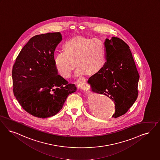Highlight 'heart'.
Returning <instances> with one entry per match:
<instances>
[{
  "mask_svg": "<svg viewBox=\"0 0 160 160\" xmlns=\"http://www.w3.org/2000/svg\"><path fill=\"white\" fill-rule=\"evenodd\" d=\"M105 61L106 48L102 40L77 36L65 42L64 51L56 54L54 65L60 76L68 78L76 63L77 75H93L102 68Z\"/></svg>",
  "mask_w": 160,
  "mask_h": 160,
  "instance_id": "b5f03b06",
  "label": "heart"
}]
</instances>
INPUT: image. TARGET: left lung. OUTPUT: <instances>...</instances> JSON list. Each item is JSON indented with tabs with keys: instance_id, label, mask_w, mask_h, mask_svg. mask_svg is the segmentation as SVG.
<instances>
[{
	"instance_id": "1",
	"label": "left lung",
	"mask_w": 160,
	"mask_h": 160,
	"mask_svg": "<svg viewBox=\"0 0 160 160\" xmlns=\"http://www.w3.org/2000/svg\"><path fill=\"white\" fill-rule=\"evenodd\" d=\"M104 66L90 77L92 92L111 99L115 105L113 117L124 114L136 101L139 75L130 48L121 38H106Z\"/></svg>"
}]
</instances>
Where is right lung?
Wrapping results in <instances>:
<instances>
[{
	"label": "right lung",
	"mask_w": 160,
	"mask_h": 160,
	"mask_svg": "<svg viewBox=\"0 0 160 160\" xmlns=\"http://www.w3.org/2000/svg\"><path fill=\"white\" fill-rule=\"evenodd\" d=\"M62 40L59 32L30 38L13 66V92L21 106L34 117L45 118L57 114L68 96L77 90L58 73L54 52Z\"/></svg>",
	"instance_id": "add662e5"
}]
</instances>
